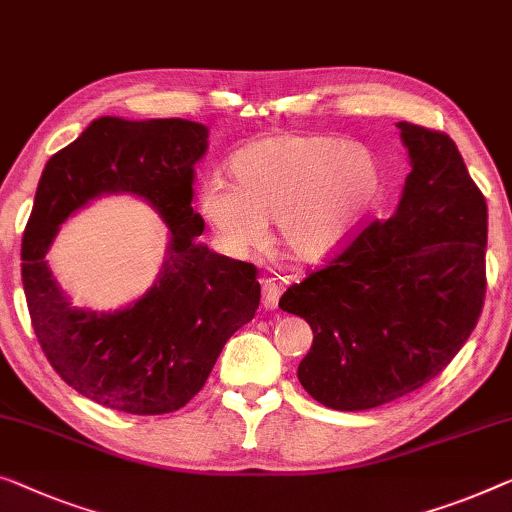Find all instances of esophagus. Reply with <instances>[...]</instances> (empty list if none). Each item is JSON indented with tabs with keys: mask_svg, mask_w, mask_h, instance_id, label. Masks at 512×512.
I'll return each instance as SVG.
<instances>
[{
	"mask_svg": "<svg viewBox=\"0 0 512 512\" xmlns=\"http://www.w3.org/2000/svg\"><path fill=\"white\" fill-rule=\"evenodd\" d=\"M282 287L273 278L262 280V308L264 310H276L278 299H280Z\"/></svg>",
	"mask_w": 512,
	"mask_h": 512,
	"instance_id": "obj_1",
	"label": "esophagus"
}]
</instances>
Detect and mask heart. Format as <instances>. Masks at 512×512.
<instances>
[{
    "label": "heart",
    "instance_id": "1",
    "mask_svg": "<svg viewBox=\"0 0 512 512\" xmlns=\"http://www.w3.org/2000/svg\"><path fill=\"white\" fill-rule=\"evenodd\" d=\"M230 186L202 183L197 207L220 243L248 253L276 225L289 259L324 264L338 257L384 202L386 174L368 149L333 135H276L236 149Z\"/></svg>",
    "mask_w": 512,
    "mask_h": 512
}]
</instances>
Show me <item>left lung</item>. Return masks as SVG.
<instances>
[{
  "mask_svg": "<svg viewBox=\"0 0 512 512\" xmlns=\"http://www.w3.org/2000/svg\"><path fill=\"white\" fill-rule=\"evenodd\" d=\"M411 172L398 209L282 294L312 347L299 381L335 411H363L434 379L483 310L487 204L446 133L398 121Z\"/></svg>",
  "mask_w": 512,
  "mask_h": 512,
  "instance_id": "8db88e82",
  "label": "left lung"
}]
</instances>
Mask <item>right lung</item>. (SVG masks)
Listing matches in <instances>:
<instances>
[{"mask_svg":"<svg viewBox=\"0 0 512 512\" xmlns=\"http://www.w3.org/2000/svg\"><path fill=\"white\" fill-rule=\"evenodd\" d=\"M209 128L188 119L98 117L57 151L22 236V285L43 354L85 398L124 414L181 409L202 391L225 342L255 317L257 269L200 243L193 167ZM103 194H133L168 225V253L140 300L98 313L70 303L44 253L58 227Z\"/></svg>","mask_w":512,"mask_h":512,"instance_id":"obj_1","label":"right lung"}]
</instances>
